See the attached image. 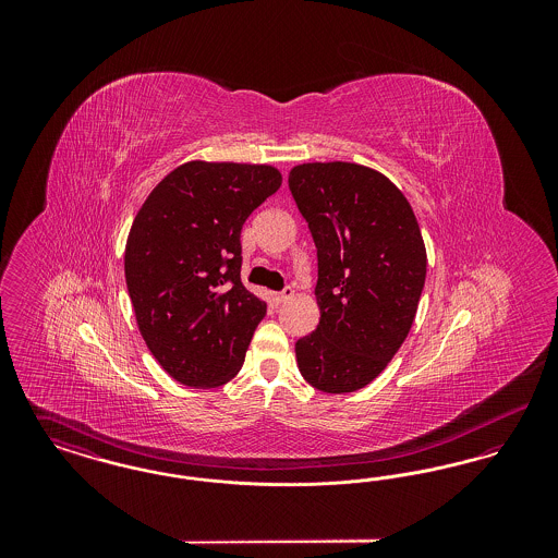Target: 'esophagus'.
Here are the masks:
<instances>
[{
	"mask_svg": "<svg viewBox=\"0 0 558 558\" xmlns=\"http://www.w3.org/2000/svg\"><path fill=\"white\" fill-rule=\"evenodd\" d=\"M292 294H294V291H292L291 287H289V289H284L282 292H274V294H271V299H274V303H278V305H280V303L289 301Z\"/></svg>",
	"mask_w": 558,
	"mask_h": 558,
	"instance_id": "esophagus-1",
	"label": "esophagus"
}]
</instances>
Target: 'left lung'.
I'll use <instances>...</instances> for the list:
<instances>
[{"mask_svg": "<svg viewBox=\"0 0 558 558\" xmlns=\"http://www.w3.org/2000/svg\"><path fill=\"white\" fill-rule=\"evenodd\" d=\"M289 186L318 248L319 324L296 341V366L319 391L351 393L387 368L414 324L425 240L403 192L366 165H294Z\"/></svg>", "mask_w": 558, "mask_h": 558, "instance_id": "8db88e82", "label": "left lung"}]
</instances>
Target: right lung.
<instances>
[{"label":"right lung","mask_w":558,"mask_h":558,"mask_svg":"<svg viewBox=\"0 0 558 558\" xmlns=\"http://www.w3.org/2000/svg\"><path fill=\"white\" fill-rule=\"evenodd\" d=\"M282 184L274 165L187 160L133 217L125 282L144 343L194 389L230 383L267 303L240 282L246 217Z\"/></svg>","instance_id":"obj_1"}]
</instances>
